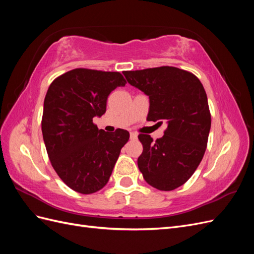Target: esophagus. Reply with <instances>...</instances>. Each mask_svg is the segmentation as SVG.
<instances>
[{
	"label": "esophagus",
	"mask_w": 254,
	"mask_h": 254,
	"mask_svg": "<svg viewBox=\"0 0 254 254\" xmlns=\"http://www.w3.org/2000/svg\"><path fill=\"white\" fill-rule=\"evenodd\" d=\"M137 139V134L134 132H130V140H136Z\"/></svg>",
	"instance_id": "34e87169"
}]
</instances>
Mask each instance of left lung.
<instances>
[{"label":"left lung","mask_w":254,"mask_h":254,"mask_svg":"<svg viewBox=\"0 0 254 254\" xmlns=\"http://www.w3.org/2000/svg\"><path fill=\"white\" fill-rule=\"evenodd\" d=\"M123 74L149 97L147 119L167 124L156 142L148 134L139 135L143 152L137 166L143 178L160 190L181 187L200 164L210 133L211 114L202 83L194 74L174 66Z\"/></svg>","instance_id":"8db88e82"}]
</instances>
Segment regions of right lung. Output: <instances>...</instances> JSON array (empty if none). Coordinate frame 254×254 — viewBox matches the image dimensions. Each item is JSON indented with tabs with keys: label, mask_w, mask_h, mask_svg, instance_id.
Masks as SVG:
<instances>
[{
	"label": "right lung",
	"mask_w": 254,
	"mask_h": 254,
	"mask_svg": "<svg viewBox=\"0 0 254 254\" xmlns=\"http://www.w3.org/2000/svg\"><path fill=\"white\" fill-rule=\"evenodd\" d=\"M125 78L119 72L75 68L54 80L44 98L42 134L51 163L68 188L92 194L109 181L129 132L109 133L93 124L107 98Z\"/></svg>",
	"instance_id": "1"
}]
</instances>
